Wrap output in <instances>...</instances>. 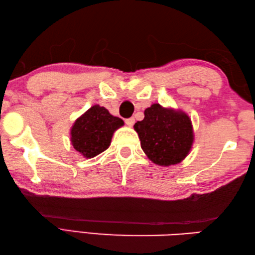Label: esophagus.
<instances>
[{"label":"esophagus","instance_id":"1","mask_svg":"<svg viewBox=\"0 0 255 255\" xmlns=\"http://www.w3.org/2000/svg\"><path fill=\"white\" fill-rule=\"evenodd\" d=\"M125 123H126L129 127H131V126H133V124H134V118L133 117L127 118L126 121H125Z\"/></svg>","mask_w":255,"mask_h":255}]
</instances>
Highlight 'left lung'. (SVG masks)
Masks as SVG:
<instances>
[{"instance_id": "8db88e82", "label": "left lung", "mask_w": 255, "mask_h": 255, "mask_svg": "<svg viewBox=\"0 0 255 255\" xmlns=\"http://www.w3.org/2000/svg\"><path fill=\"white\" fill-rule=\"evenodd\" d=\"M143 152L153 163L170 166L186 158L194 141L191 118L182 111L152 104L133 125Z\"/></svg>"}]
</instances>
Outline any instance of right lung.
Returning a JSON list of instances; mask_svg holds the SVG:
<instances>
[{"instance_id":"add662e5","label":"right lung","mask_w":255,"mask_h":255,"mask_svg":"<svg viewBox=\"0 0 255 255\" xmlns=\"http://www.w3.org/2000/svg\"><path fill=\"white\" fill-rule=\"evenodd\" d=\"M122 126L123 119L111 115L105 107L92 106L71 128L73 148L84 158H94L110 147L114 132Z\"/></svg>"}]
</instances>
